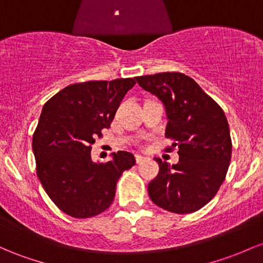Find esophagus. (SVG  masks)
Segmentation results:
<instances>
[{"mask_svg": "<svg viewBox=\"0 0 263 263\" xmlns=\"http://www.w3.org/2000/svg\"><path fill=\"white\" fill-rule=\"evenodd\" d=\"M135 158H136L137 163H142L143 161L147 160V157H143V156H141V155H136L135 156Z\"/></svg>", "mask_w": 263, "mask_h": 263, "instance_id": "34e87169", "label": "esophagus"}]
</instances>
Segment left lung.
Returning a JSON list of instances; mask_svg holds the SVG:
<instances>
[{"label": "left lung", "instance_id": "1", "mask_svg": "<svg viewBox=\"0 0 263 263\" xmlns=\"http://www.w3.org/2000/svg\"><path fill=\"white\" fill-rule=\"evenodd\" d=\"M136 81L163 103L166 136L180 156L172 166L155 158L160 172L148 183L149 198L170 212L197 211L215 197L230 166L232 142L224 112L183 73L163 72Z\"/></svg>", "mask_w": 263, "mask_h": 263}]
</instances>
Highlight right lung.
Masks as SVG:
<instances>
[{
  "label": "right lung",
  "instance_id": "1",
  "mask_svg": "<svg viewBox=\"0 0 263 263\" xmlns=\"http://www.w3.org/2000/svg\"><path fill=\"white\" fill-rule=\"evenodd\" d=\"M134 79L88 81L67 86L43 106L32 138L36 171L48 197L71 217L88 218L107 210L116 184L135 163L126 151L106 163L91 158L95 137L108 128Z\"/></svg>",
  "mask_w": 263,
  "mask_h": 263
}]
</instances>
